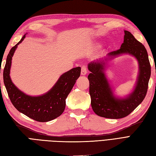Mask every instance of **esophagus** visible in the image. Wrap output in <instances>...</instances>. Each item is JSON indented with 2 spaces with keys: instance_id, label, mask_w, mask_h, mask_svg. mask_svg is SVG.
I'll use <instances>...</instances> for the list:
<instances>
[{
  "instance_id": "34e87169",
  "label": "esophagus",
  "mask_w": 156,
  "mask_h": 156,
  "mask_svg": "<svg viewBox=\"0 0 156 156\" xmlns=\"http://www.w3.org/2000/svg\"><path fill=\"white\" fill-rule=\"evenodd\" d=\"M87 71L86 66H82L81 67V75H85L87 74Z\"/></svg>"
}]
</instances>
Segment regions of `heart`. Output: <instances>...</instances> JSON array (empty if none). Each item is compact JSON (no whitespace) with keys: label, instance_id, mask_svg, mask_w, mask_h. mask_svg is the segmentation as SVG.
<instances>
[{"label":"heart","instance_id":"obj_1","mask_svg":"<svg viewBox=\"0 0 156 156\" xmlns=\"http://www.w3.org/2000/svg\"><path fill=\"white\" fill-rule=\"evenodd\" d=\"M100 46V45L99 44H95V45H94V46H93V48L94 49H96V48H98Z\"/></svg>","mask_w":156,"mask_h":156}]
</instances>
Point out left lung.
Returning <instances> with one entry per match:
<instances>
[{"instance_id":"1","label":"left lung","mask_w":156,"mask_h":156,"mask_svg":"<svg viewBox=\"0 0 156 156\" xmlns=\"http://www.w3.org/2000/svg\"><path fill=\"white\" fill-rule=\"evenodd\" d=\"M124 54L130 55L138 61L139 75L132 92L124 98L116 97L105 73L109 60ZM91 107L98 116L107 119H122L134 111L145 98L151 75V66L144 45L127 30L119 49L110 52L107 58L88 64Z\"/></svg>"}]
</instances>
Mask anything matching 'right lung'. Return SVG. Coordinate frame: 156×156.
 Wrapping results in <instances>:
<instances>
[{
    "mask_svg": "<svg viewBox=\"0 0 156 156\" xmlns=\"http://www.w3.org/2000/svg\"><path fill=\"white\" fill-rule=\"evenodd\" d=\"M11 48L7 56L3 79L9 97L14 107L26 116L38 122H48L59 116L66 108V99L81 74V67L71 69L60 76L52 88L41 95L30 96L16 87L10 79L12 59L15 51L24 39Z\"/></svg>",
    "mask_w": 156,
    "mask_h": 156,
    "instance_id": "obj_1",
    "label": "right lung"
}]
</instances>
